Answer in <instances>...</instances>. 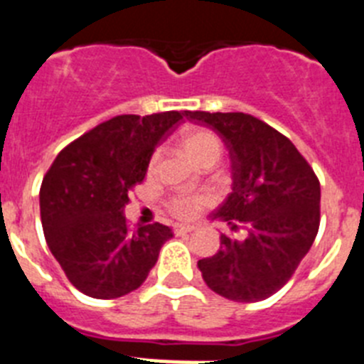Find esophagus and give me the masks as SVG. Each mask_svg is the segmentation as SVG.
Masks as SVG:
<instances>
[{
	"instance_id": "1",
	"label": "esophagus",
	"mask_w": 364,
	"mask_h": 364,
	"mask_svg": "<svg viewBox=\"0 0 364 364\" xmlns=\"http://www.w3.org/2000/svg\"><path fill=\"white\" fill-rule=\"evenodd\" d=\"M173 230H175L176 235H184V233H191V231L195 230V226H186V224H175V226H173Z\"/></svg>"
}]
</instances>
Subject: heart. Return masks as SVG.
<instances>
[{
    "instance_id": "1",
    "label": "heart",
    "mask_w": 364,
    "mask_h": 364,
    "mask_svg": "<svg viewBox=\"0 0 364 364\" xmlns=\"http://www.w3.org/2000/svg\"><path fill=\"white\" fill-rule=\"evenodd\" d=\"M182 144L193 159L202 162L210 154H220V142L211 131L193 127L182 133ZM213 200V195L205 189H178L167 195L166 210L176 218L191 220L202 211V208Z\"/></svg>"
}]
</instances>
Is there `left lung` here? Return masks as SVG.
I'll return each instance as SVG.
<instances>
[{"mask_svg": "<svg viewBox=\"0 0 364 364\" xmlns=\"http://www.w3.org/2000/svg\"><path fill=\"white\" fill-rule=\"evenodd\" d=\"M217 131L231 159V193L211 213L246 239L220 235V250L198 260L215 294L237 302L268 299L290 281L319 230L321 186L297 147L244 112L186 111Z\"/></svg>", "mask_w": 364, "mask_h": 364, "instance_id": "8db88e82", "label": "left lung"}]
</instances>
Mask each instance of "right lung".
Instances as JSON below:
<instances>
[{
  "label": "right lung",
  "instance_id": "add662e5",
  "mask_svg": "<svg viewBox=\"0 0 364 364\" xmlns=\"http://www.w3.org/2000/svg\"><path fill=\"white\" fill-rule=\"evenodd\" d=\"M186 112L122 114L58 154L40 189L47 246L82 294L117 299L140 288L173 237L160 222L129 230L127 191L147 173L156 144Z\"/></svg>",
  "mask_w": 364,
  "mask_h": 364
}]
</instances>
